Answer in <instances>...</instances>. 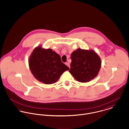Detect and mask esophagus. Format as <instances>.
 <instances>
[{
    "instance_id": "obj_1",
    "label": "esophagus",
    "mask_w": 129,
    "mask_h": 129,
    "mask_svg": "<svg viewBox=\"0 0 129 129\" xmlns=\"http://www.w3.org/2000/svg\"><path fill=\"white\" fill-rule=\"evenodd\" d=\"M69 68H70V64L69 63V62H66V63H65Z\"/></svg>"
}]
</instances>
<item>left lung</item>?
<instances>
[{
	"label": "left lung",
	"instance_id": "8db88e82",
	"mask_svg": "<svg viewBox=\"0 0 129 129\" xmlns=\"http://www.w3.org/2000/svg\"><path fill=\"white\" fill-rule=\"evenodd\" d=\"M72 62L70 73L80 82H87L98 74L101 60L93 50L78 49L71 54Z\"/></svg>",
	"mask_w": 129,
	"mask_h": 129
}]
</instances>
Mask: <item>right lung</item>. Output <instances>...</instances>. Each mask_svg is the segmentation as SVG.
<instances>
[{"label": "right lung", "mask_w": 129, "mask_h": 129, "mask_svg": "<svg viewBox=\"0 0 129 129\" xmlns=\"http://www.w3.org/2000/svg\"><path fill=\"white\" fill-rule=\"evenodd\" d=\"M29 66L34 76L46 84L55 83L62 74L70 69L61 61L60 55L51 49H44L41 46L33 50Z\"/></svg>", "instance_id": "right-lung-1"}]
</instances>
